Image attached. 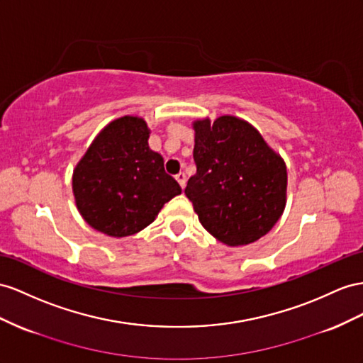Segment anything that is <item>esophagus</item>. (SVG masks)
<instances>
[{"mask_svg":"<svg viewBox=\"0 0 363 363\" xmlns=\"http://www.w3.org/2000/svg\"><path fill=\"white\" fill-rule=\"evenodd\" d=\"M174 179L178 181V184L181 185V189H184L185 187V182H187V178H185V174L184 173H178L174 176Z\"/></svg>","mask_w":363,"mask_h":363,"instance_id":"1","label":"esophagus"}]
</instances>
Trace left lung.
Returning <instances> with one entry per match:
<instances>
[{"mask_svg":"<svg viewBox=\"0 0 363 363\" xmlns=\"http://www.w3.org/2000/svg\"><path fill=\"white\" fill-rule=\"evenodd\" d=\"M194 173L185 194L199 222L227 245H247L281 218L286 167L257 130L235 116L196 121Z\"/></svg>","mask_w":363,"mask_h":363,"instance_id":"1","label":"left lung"}]
</instances>
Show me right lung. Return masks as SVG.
Masks as SVG:
<instances>
[{
  "label": "right lung",
  "instance_id": "1",
  "mask_svg": "<svg viewBox=\"0 0 363 363\" xmlns=\"http://www.w3.org/2000/svg\"><path fill=\"white\" fill-rule=\"evenodd\" d=\"M148 127L136 116L110 123L73 172V194L87 224L107 236L124 238L152 224L165 202L181 194L148 147Z\"/></svg>",
  "mask_w": 363,
  "mask_h": 363
}]
</instances>
